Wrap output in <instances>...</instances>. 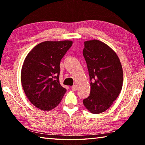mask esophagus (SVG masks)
<instances>
[{
    "label": "esophagus",
    "mask_w": 145,
    "mask_h": 145,
    "mask_svg": "<svg viewBox=\"0 0 145 145\" xmlns=\"http://www.w3.org/2000/svg\"><path fill=\"white\" fill-rule=\"evenodd\" d=\"M72 89L73 90V91H77V85H73V86L72 87Z\"/></svg>",
    "instance_id": "1"
}]
</instances>
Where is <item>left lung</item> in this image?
I'll use <instances>...</instances> for the list:
<instances>
[{
	"label": "left lung",
	"mask_w": 145,
	"mask_h": 145,
	"mask_svg": "<svg viewBox=\"0 0 145 145\" xmlns=\"http://www.w3.org/2000/svg\"><path fill=\"white\" fill-rule=\"evenodd\" d=\"M82 53L91 80L89 96L83 104L91 113H101L111 106L121 92V64L116 53L98 40L84 41Z\"/></svg>",
	"instance_id": "1"
}]
</instances>
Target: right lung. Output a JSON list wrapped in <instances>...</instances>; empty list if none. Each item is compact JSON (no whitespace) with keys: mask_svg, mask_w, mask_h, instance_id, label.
Returning <instances> with one entry per match:
<instances>
[{"mask_svg":"<svg viewBox=\"0 0 145 145\" xmlns=\"http://www.w3.org/2000/svg\"><path fill=\"white\" fill-rule=\"evenodd\" d=\"M73 41H46L34 46L26 56L21 82L27 99L42 111L57 107L67 91L59 83L61 59Z\"/></svg>","mask_w":145,"mask_h":145,"instance_id":"right-lung-1","label":"right lung"}]
</instances>
